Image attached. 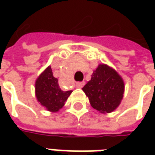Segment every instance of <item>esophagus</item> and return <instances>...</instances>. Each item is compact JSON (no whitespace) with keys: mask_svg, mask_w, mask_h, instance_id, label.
<instances>
[{"mask_svg":"<svg viewBox=\"0 0 155 155\" xmlns=\"http://www.w3.org/2000/svg\"><path fill=\"white\" fill-rule=\"evenodd\" d=\"M84 85V82H78L76 84V87L77 88H82Z\"/></svg>","mask_w":155,"mask_h":155,"instance_id":"esophagus-1","label":"esophagus"}]
</instances>
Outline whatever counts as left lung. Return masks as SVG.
Returning a JSON list of instances; mask_svg holds the SVG:
<instances>
[{
  "label": "left lung",
  "instance_id": "1",
  "mask_svg": "<svg viewBox=\"0 0 155 155\" xmlns=\"http://www.w3.org/2000/svg\"><path fill=\"white\" fill-rule=\"evenodd\" d=\"M89 97L91 105L101 113H110L121 103L124 83L115 70L99 64L91 79L82 89Z\"/></svg>",
  "mask_w": 155,
  "mask_h": 155
}]
</instances>
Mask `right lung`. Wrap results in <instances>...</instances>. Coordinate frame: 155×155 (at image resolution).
Returning a JSON list of instances; mask_svg holds the SVG:
<instances>
[{
	"label": "right lung",
	"mask_w": 155,
	"mask_h": 155,
	"mask_svg": "<svg viewBox=\"0 0 155 155\" xmlns=\"http://www.w3.org/2000/svg\"><path fill=\"white\" fill-rule=\"evenodd\" d=\"M35 90L38 101L46 110L52 112L60 110L72 92L71 91H64L59 88L58 79L53 77L51 67H48L38 78Z\"/></svg>",
	"instance_id": "1"
}]
</instances>
